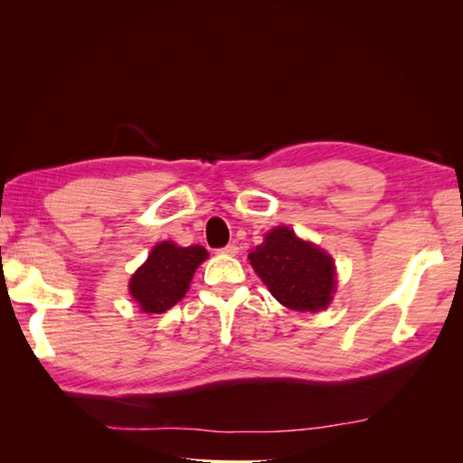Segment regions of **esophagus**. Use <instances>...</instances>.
Returning a JSON list of instances; mask_svg holds the SVG:
<instances>
[{"label":"esophagus","mask_w":463,"mask_h":463,"mask_svg":"<svg viewBox=\"0 0 463 463\" xmlns=\"http://www.w3.org/2000/svg\"><path fill=\"white\" fill-rule=\"evenodd\" d=\"M220 253L222 255H237V253H240V247H237V245H233V243H230V245H226V247H222L220 249Z\"/></svg>","instance_id":"esophagus-1"}]
</instances>
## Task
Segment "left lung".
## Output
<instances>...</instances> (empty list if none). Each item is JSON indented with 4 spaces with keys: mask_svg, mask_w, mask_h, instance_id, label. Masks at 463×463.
Here are the masks:
<instances>
[{
    "mask_svg": "<svg viewBox=\"0 0 463 463\" xmlns=\"http://www.w3.org/2000/svg\"><path fill=\"white\" fill-rule=\"evenodd\" d=\"M249 260L264 286L288 309L317 313L330 305L335 291L334 260L326 250L299 240L293 230H270L250 250Z\"/></svg>",
    "mask_w": 463,
    "mask_h": 463,
    "instance_id": "left-lung-1",
    "label": "left lung"
}]
</instances>
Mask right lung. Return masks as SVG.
I'll list each match as a JSON object with an SVG mask.
<instances>
[{
  "label": "right lung",
  "mask_w": 463,
  "mask_h": 463,
  "mask_svg": "<svg viewBox=\"0 0 463 463\" xmlns=\"http://www.w3.org/2000/svg\"><path fill=\"white\" fill-rule=\"evenodd\" d=\"M208 259L203 245L179 247L174 241H162L150 250L143 266L129 279L131 298L141 311L160 315L185 298L194 270Z\"/></svg>",
  "instance_id": "1"
}]
</instances>
